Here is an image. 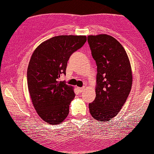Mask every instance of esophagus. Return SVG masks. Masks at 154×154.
<instances>
[{"label":"esophagus","mask_w":154,"mask_h":154,"mask_svg":"<svg viewBox=\"0 0 154 154\" xmlns=\"http://www.w3.org/2000/svg\"><path fill=\"white\" fill-rule=\"evenodd\" d=\"M77 91H78V92L79 93H82L84 91H85V88H81V87H77Z\"/></svg>","instance_id":"34e87169"}]
</instances>
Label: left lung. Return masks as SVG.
<instances>
[{
    "instance_id": "8db88e82",
    "label": "left lung",
    "mask_w": 154,
    "mask_h": 154,
    "mask_svg": "<svg viewBox=\"0 0 154 154\" xmlns=\"http://www.w3.org/2000/svg\"><path fill=\"white\" fill-rule=\"evenodd\" d=\"M97 66L96 97L89 104L91 116L107 122L116 116L126 102L132 85L131 65L123 46L108 35L87 37Z\"/></svg>"
}]
</instances>
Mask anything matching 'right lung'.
<instances>
[{
	"label": "right lung",
	"mask_w": 154,
	"mask_h": 154,
	"mask_svg": "<svg viewBox=\"0 0 154 154\" xmlns=\"http://www.w3.org/2000/svg\"><path fill=\"white\" fill-rule=\"evenodd\" d=\"M86 41L83 35L55 36L40 44L32 54L27 72L28 90L37 113L47 123H61L69 114L75 92L59 78L66 75L72 54Z\"/></svg>",
	"instance_id": "obj_1"
}]
</instances>
